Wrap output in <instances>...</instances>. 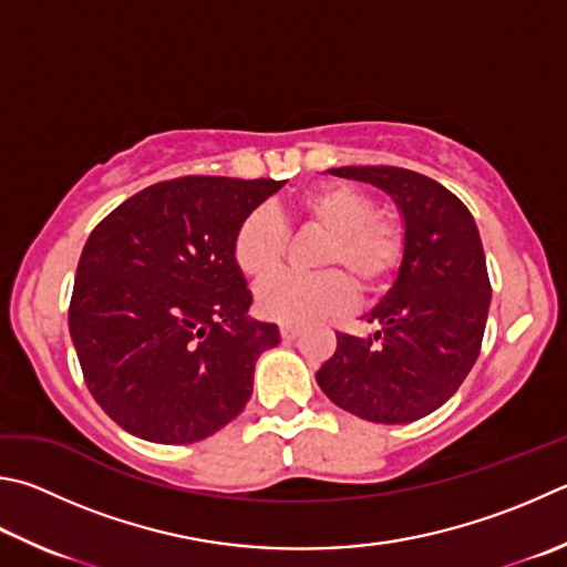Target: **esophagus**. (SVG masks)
Returning a JSON list of instances; mask_svg holds the SVG:
<instances>
[{
    "label": "esophagus",
    "mask_w": 567,
    "mask_h": 567,
    "mask_svg": "<svg viewBox=\"0 0 567 567\" xmlns=\"http://www.w3.org/2000/svg\"><path fill=\"white\" fill-rule=\"evenodd\" d=\"M300 332H302V329L300 327H292V324H282L280 327V334H282L285 342H292V339L300 337Z\"/></svg>",
    "instance_id": "esophagus-1"
}]
</instances>
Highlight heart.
<instances>
[{"label":"heart","mask_w":567,"mask_h":567,"mask_svg":"<svg viewBox=\"0 0 567 567\" xmlns=\"http://www.w3.org/2000/svg\"><path fill=\"white\" fill-rule=\"evenodd\" d=\"M295 215L327 230L319 265L333 267L317 275L282 272L257 292V310L280 324H307L337 315L354 302V279L364 292L384 287L404 257V230L377 203L352 185H322L295 200ZM287 250L285 223L270 210H252L240 223L233 255L252 280H265L282 265ZM352 276L351 281L348 277Z\"/></svg>","instance_id":"heart-1"}]
</instances>
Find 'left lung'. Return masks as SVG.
Instances as JSON below:
<instances>
[{
    "instance_id": "left-lung-1",
    "label": "left lung",
    "mask_w": 567,
    "mask_h": 567,
    "mask_svg": "<svg viewBox=\"0 0 567 567\" xmlns=\"http://www.w3.org/2000/svg\"><path fill=\"white\" fill-rule=\"evenodd\" d=\"M339 178L372 183L404 218L394 285L364 315L374 334H337L317 384L339 409L374 424H411L444 406L476 364L491 282L476 220L454 193L396 166H344Z\"/></svg>"
}]
</instances>
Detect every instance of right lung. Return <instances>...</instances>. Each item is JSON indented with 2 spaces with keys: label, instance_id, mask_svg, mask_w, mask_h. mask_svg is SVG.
<instances>
[{
  "label": "right lung",
  "instance_id": "obj_1",
  "mask_svg": "<svg viewBox=\"0 0 567 567\" xmlns=\"http://www.w3.org/2000/svg\"><path fill=\"white\" fill-rule=\"evenodd\" d=\"M285 181L183 176L111 210L81 252L69 332L96 404L128 434L193 444L240 414L255 362L280 344L248 317L240 223Z\"/></svg>",
  "mask_w": 567,
  "mask_h": 567
}]
</instances>
